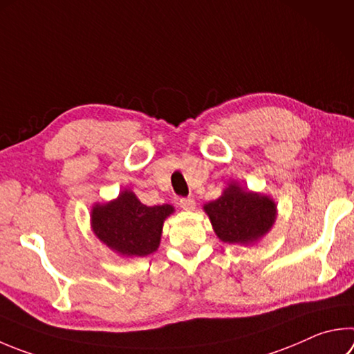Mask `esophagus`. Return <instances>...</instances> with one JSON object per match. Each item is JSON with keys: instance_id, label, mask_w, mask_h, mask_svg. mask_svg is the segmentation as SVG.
<instances>
[{"instance_id": "esophagus-1", "label": "esophagus", "mask_w": 354, "mask_h": 354, "mask_svg": "<svg viewBox=\"0 0 354 354\" xmlns=\"http://www.w3.org/2000/svg\"><path fill=\"white\" fill-rule=\"evenodd\" d=\"M195 204L196 203H195L194 198H181V199H179V205H181L184 210H194Z\"/></svg>"}]
</instances>
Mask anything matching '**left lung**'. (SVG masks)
<instances>
[{
    "label": "left lung",
    "mask_w": 354,
    "mask_h": 354,
    "mask_svg": "<svg viewBox=\"0 0 354 354\" xmlns=\"http://www.w3.org/2000/svg\"><path fill=\"white\" fill-rule=\"evenodd\" d=\"M203 209L218 239L229 244H254L271 230L277 216L272 198L243 190L236 183Z\"/></svg>",
    "instance_id": "8db88e82"
}]
</instances>
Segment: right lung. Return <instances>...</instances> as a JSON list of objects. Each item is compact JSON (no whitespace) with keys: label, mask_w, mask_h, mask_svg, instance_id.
Segmentation results:
<instances>
[{"label":"right lung","mask_w":354,"mask_h":354,"mask_svg":"<svg viewBox=\"0 0 354 354\" xmlns=\"http://www.w3.org/2000/svg\"><path fill=\"white\" fill-rule=\"evenodd\" d=\"M173 212L170 204L145 205L133 192L122 190L113 201L93 205L91 227L114 252L145 257L158 250L164 221Z\"/></svg>","instance_id":"obj_1"}]
</instances>
